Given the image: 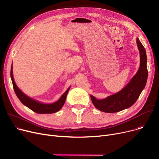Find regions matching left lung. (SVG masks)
<instances>
[{
  "instance_id": "obj_1",
  "label": "left lung",
  "mask_w": 159,
  "mask_h": 159,
  "mask_svg": "<svg viewBox=\"0 0 159 159\" xmlns=\"http://www.w3.org/2000/svg\"><path fill=\"white\" fill-rule=\"evenodd\" d=\"M137 44L140 52V68L137 73L118 93L101 100L91 95L93 105L98 110L105 113H115L126 109L135 104L145 88L148 75L146 53L139 39H137Z\"/></svg>"
}]
</instances>
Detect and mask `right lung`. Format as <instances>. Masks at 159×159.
Masks as SVG:
<instances>
[{
  "instance_id": "obj_1",
  "label": "right lung",
  "mask_w": 159,
  "mask_h": 159,
  "mask_svg": "<svg viewBox=\"0 0 159 159\" xmlns=\"http://www.w3.org/2000/svg\"><path fill=\"white\" fill-rule=\"evenodd\" d=\"M11 79L13 83V89L15 92V94L17 96L20 102L28 107H29L30 110L33 111L37 113H53L59 111L63 105L64 104L67 94H68V91L70 90L69 88L66 90V92L61 96L60 99L58 101L52 103V104H43L40 102H38L35 100L33 99L27 95H25L20 89L16 86L15 82L14 81L13 76V69L12 66L11 68Z\"/></svg>"
}]
</instances>
